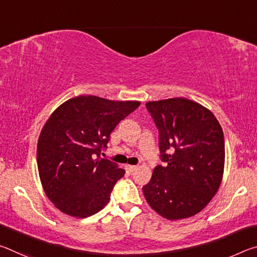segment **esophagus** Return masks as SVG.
I'll return each instance as SVG.
<instances>
[{
    "mask_svg": "<svg viewBox=\"0 0 257 257\" xmlns=\"http://www.w3.org/2000/svg\"><path fill=\"white\" fill-rule=\"evenodd\" d=\"M127 169L130 172H134L135 170H137V167L136 165H127Z\"/></svg>",
    "mask_w": 257,
    "mask_h": 257,
    "instance_id": "1",
    "label": "esophagus"
}]
</instances>
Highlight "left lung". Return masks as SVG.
<instances>
[{"instance_id": "left-lung-1", "label": "left lung", "mask_w": 257, "mask_h": 257, "mask_svg": "<svg viewBox=\"0 0 257 257\" xmlns=\"http://www.w3.org/2000/svg\"><path fill=\"white\" fill-rule=\"evenodd\" d=\"M159 129L164 167H155L143 187L149 205L168 220L201 212L221 185L224 170V138L214 114L184 97L147 102Z\"/></svg>"}]
</instances>
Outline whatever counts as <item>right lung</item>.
I'll use <instances>...</instances> for the list:
<instances>
[{
    "mask_svg": "<svg viewBox=\"0 0 257 257\" xmlns=\"http://www.w3.org/2000/svg\"><path fill=\"white\" fill-rule=\"evenodd\" d=\"M141 105L92 95L72 97L56 108L37 143V167L46 196L64 214L87 217L110 201L124 170L106 159L110 134Z\"/></svg>",
    "mask_w": 257,
    "mask_h": 257,
    "instance_id": "right-lung-1",
    "label": "right lung"
}]
</instances>
